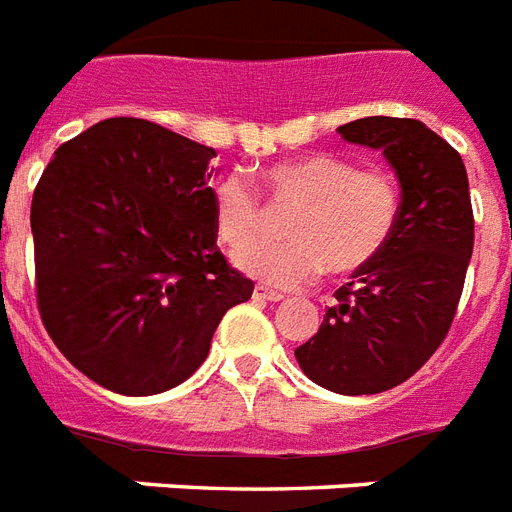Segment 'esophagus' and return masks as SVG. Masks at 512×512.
Wrapping results in <instances>:
<instances>
[{"instance_id":"esophagus-1","label":"esophagus","mask_w":512,"mask_h":512,"mask_svg":"<svg viewBox=\"0 0 512 512\" xmlns=\"http://www.w3.org/2000/svg\"><path fill=\"white\" fill-rule=\"evenodd\" d=\"M255 300H268V303H279V300H284V295H281V292H273V289L260 287V284H257V287H255Z\"/></svg>"}]
</instances>
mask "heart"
Returning a JSON list of instances; mask_svg holds the SVG:
<instances>
[{"mask_svg":"<svg viewBox=\"0 0 512 512\" xmlns=\"http://www.w3.org/2000/svg\"><path fill=\"white\" fill-rule=\"evenodd\" d=\"M276 209H292L281 225L287 241L255 244L233 255L252 279L295 289L321 271L335 279L356 276L377 263L401 215V188L385 170H358L348 156L316 151L276 162L260 172ZM212 225L228 249L252 244L263 233L265 209L257 191L236 172L209 188Z\"/></svg>","mask_w":512,"mask_h":512,"instance_id":"b5f03b06","label":"heart"}]
</instances>
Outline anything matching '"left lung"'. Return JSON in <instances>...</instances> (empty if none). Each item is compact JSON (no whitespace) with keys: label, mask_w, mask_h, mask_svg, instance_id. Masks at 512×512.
<instances>
[{"label":"left lung","mask_w":512,"mask_h":512,"mask_svg":"<svg viewBox=\"0 0 512 512\" xmlns=\"http://www.w3.org/2000/svg\"><path fill=\"white\" fill-rule=\"evenodd\" d=\"M337 130L396 167L401 215L380 260L337 289L295 356L321 388L372 396L409 380L449 335L473 255V204L462 156L417 119L366 116Z\"/></svg>","instance_id":"obj_1"}]
</instances>
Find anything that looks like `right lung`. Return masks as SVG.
Masks as SVG:
<instances>
[{
  "instance_id": "obj_1",
  "label": "right lung",
  "mask_w": 512,
  "mask_h": 512,
  "mask_svg": "<svg viewBox=\"0 0 512 512\" xmlns=\"http://www.w3.org/2000/svg\"><path fill=\"white\" fill-rule=\"evenodd\" d=\"M215 148L116 116L66 140L31 199L36 308L103 388L151 396L188 380L255 284L217 249Z\"/></svg>"
}]
</instances>
